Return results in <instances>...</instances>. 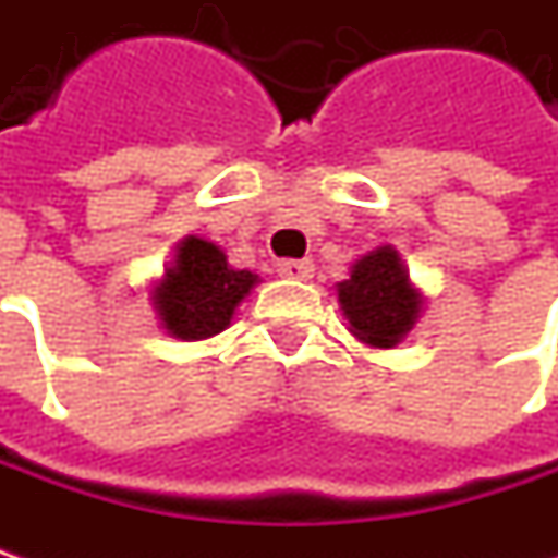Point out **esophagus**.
I'll list each match as a JSON object with an SVG mask.
<instances>
[{
  "instance_id": "esophagus-1",
  "label": "esophagus",
  "mask_w": 558,
  "mask_h": 558,
  "mask_svg": "<svg viewBox=\"0 0 558 558\" xmlns=\"http://www.w3.org/2000/svg\"><path fill=\"white\" fill-rule=\"evenodd\" d=\"M279 272L286 279H311L313 260H279Z\"/></svg>"
}]
</instances>
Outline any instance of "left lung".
Listing matches in <instances>:
<instances>
[{
  "mask_svg": "<svg viewBox=\"0 0 558 558\" xmlns=\"http://www.w3.org/2000/svg\"><path fill=\"white\" fill-rule=\"evenodd\" d=\"M348 332L369 348H397L425 311V294L413 286L397 247L381 245L363 254L351 276L335 286Z\"/></svg>",
  "mask_w": 558,
  "mask_h": 558,
  "instance_id": "left-lung-1",
  "label": "left lung"
}]
</instances>
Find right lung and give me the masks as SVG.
Wrapping results in <instances>:
<instances>
[{
  "label": "right lung",
  "instance_id": "1",
  "mask_svg": "<svg viewBox=\"0 0 558 558\" xmlns=\"http://www.w3.org/2000/svg\"><path fill=\"white\" fill-rule=\"evenodd\" d=\"M257 282V272L229 267L220 245L185 235L173 247L161 279L151 286V307L170 338L204 341L223 332Z\"/></svg>",
  "mask_w": 558,
  "mask_h": 558
}]
</instances>
